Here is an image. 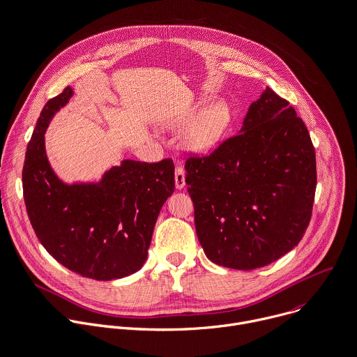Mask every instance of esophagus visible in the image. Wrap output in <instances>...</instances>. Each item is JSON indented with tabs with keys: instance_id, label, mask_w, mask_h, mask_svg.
<instances>
[{
	"instance_id": "obj_1",
	"label": "esophagus",
	"mask_w": 357,
	"mask_h": 357,
	"mask_svg": "<svg viewBox=\"0 0 357 357\" xmlns=\"http://www.w3.org/2000/svg\"><path fill=\"white\" fill-rule=\"evenodd\" d=\"M185 185H186V182H185V169H183V167L178 165L175 168V186H176V189H183Z\"/></svg>"
}]
</instances>
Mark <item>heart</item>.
I'll return each instance as SVG.
<instances>
[{
    "label": "heart",
    "instance_id": "heart-1",
    "mask_svg": "<svg viewBox=\"0 0 357 357\" xmlns=\"http://www.w3.org/2000/svg\"><path fill=\"white\" fill-rule=\"evenodd\" d=\"M231 123V109L222 102H192L164 122L168 130H183L182 147L192 154L203 155L210 153L224 137Z\"/></svg>",
    "mask_w": 357,
    "mask_h": 357
}]
</instances>
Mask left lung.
<instances>
[{
  "label": "left lung",
  "instance_id": "left-lung-1",
  "mask_svg": "<svg viewBox=\"0 0 357 357\" xmlns=\"http://www.w3.org/2000/svg\"><path fill=\"white\" fill-rule=\"evenodd\" d=\"M195 225L206 256L234 270H255L303 238L317 185L316 151L292 105L267 87L238 135L185 165Z\"/></svg>",
  "mask_w": 357,
  "mask_h": 357
}]
</instances>
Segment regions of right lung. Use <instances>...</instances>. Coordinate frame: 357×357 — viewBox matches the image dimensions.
Wrapping results in <instances>:
<instances>
[{"label":"right lung","mask_w":357,"mask_h":357,"mask_svg":"<svg viewBox=\"0 0 357 357\" xmlns=\"http://www.w3.org/2000/svg\"><path fill=\"white\" fill-rule=\"evenodd\" d=\"M73 90L44 105L27 144L22 172L30 224L44 249L68 270L97 281L139 271L147 260L155 221L174 193V162L122 160L97 182L66 183L45 153L44 133Z\"/></svg>","instance_id":"obj_1"}]
</instances>
